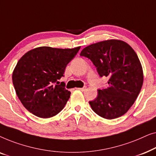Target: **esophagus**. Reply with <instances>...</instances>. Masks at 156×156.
Here are the masks:
<instances>
[{"label":"esophagus","mask_w":156,"mask_h":156,"mask_svg":"<svg viewBox=\"0 0 156 156\" xmlns=\"http://www.w3.org/2000/svg\"><path fill=\"white\" fill-rule=\"evenodd\" d=\"M77 89H79V90H80V91H85L87 89V87H82V88H77Z\"/></svg>","instance_id":"obj_1"}]
</instances>
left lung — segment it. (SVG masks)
<instances>
[{"mask_svg":"<svg viewBox=\"0 0 156 156\" xmlns=\"http://www.w3.org/2000/svg\"><path fill=\"white\" fill-rule=\"evenodd\" d=\"M81 56L90 59L101 76L108 78L107 89H99L89 101L99 116L114 119L125 114L134 104L144 83L141 63L133 49L120 40H107L83 49Z\"/></svg>","mask_w":156,"mask_h":156,"instance_id":"1","label":"left lung"}]
</instances>
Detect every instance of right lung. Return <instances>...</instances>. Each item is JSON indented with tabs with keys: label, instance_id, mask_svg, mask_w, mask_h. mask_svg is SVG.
<instances>
[{
	"label": "right lung",
	"instance_id": "1",
	"mask_svg": "<svg viewBox=\"0 0 156 156\" xmlns=\"http://www.w3.org/2000/svg\"><path fill=\"white\" fill-rule=\"evenodd\" d=\"M80 48L39 47L19 59L12 80L17 96L27 111L40 118L48 119L63 109L71 92L65 88L64 82L59 84L58 80Z\"/></svg>",
	"mask_w": 156,
	"mask_h": 156
}]
</instances>
